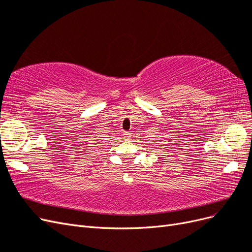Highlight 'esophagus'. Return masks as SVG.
<instances>
[{
  "label": "esophagus",
  "instance_id": "34e87169",
  "mask_svg": "<svg viewBox=\"0 0 252 252\" xmlns=\"http://www.w3.org/2000/svg\"><path fill=\"white\" fill-rule=\"evenodd\" d=\"M124 136H125V139H126V140H128L129 138H130V133H129V132H125Z\"/></svg>",
  "mask_w": 252,
  "mask_h": 252
}]
</instances>
